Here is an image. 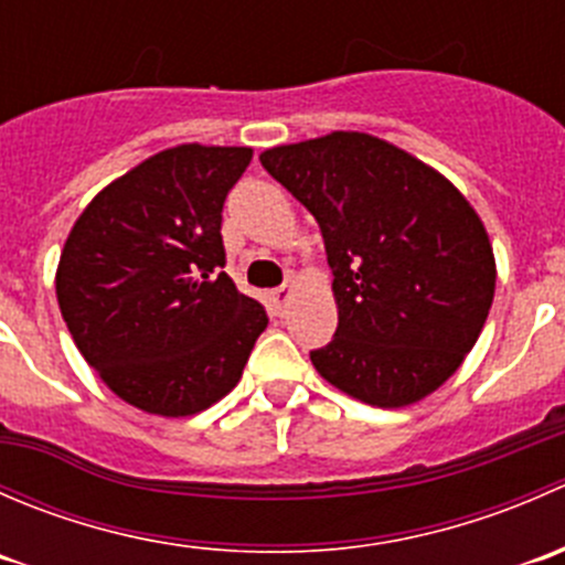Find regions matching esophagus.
I'll list each match as a JSON object with an SVG mask.
<instances>
[{
  "mask_svg": "<svg viewBox=\"0 0 565 565\" xmlns=\"http://www.w3.org/2000/svg\"><path fill=\"white\" fill-rule=\"evenodd\" d=\"M295 287H298V281H295V276H287V281H284L281 287L276 289V292H273V303H276V309L281 311V315H284V309H287L289 300H292Z\"/></svg>",
  "mask_w": 565,
  "mask_h": 565,
  "instance_id": "1",
  "label": "esophagus"
}]
</instances>
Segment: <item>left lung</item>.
I'll use <instances>...</instances> for the list:
<instances>
[{"mask_svg": "<svg viewBox=\"0 0 565 565\" xmlns=\"http://www.w3.org/2000/svg\"><path fill=\"white\" fill-rule=\"evenodd\" d=\"M259 161L315 215L333 270L339 328L311 352L319 377L372 407L435 393L476 347L498 281L472 204L361 130L270 147Z\"/></svg>", "mask_w": 565, "mask_h": 565, "instance_id": "left-lung-1", "label": "left lung"}]
</instances>
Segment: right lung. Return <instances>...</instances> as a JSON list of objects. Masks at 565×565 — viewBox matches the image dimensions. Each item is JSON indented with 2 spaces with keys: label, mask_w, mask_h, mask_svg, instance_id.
Segmentation results:
<instances>
[{
  "label": "right lung",
  "mask_w": 565,
  "mask_h": 565,
  "mask_svg": "<svg viewBox=\"0 0 565 565\" xmlns=\"http://www.w3.org/2000/svg\"><path fill=\"white\" fill-rule=\"evenodd\" d=\"M250 147L177 145L95 193L56 265L84 361L130 407L196 415L243 377L267 315L224 267L221 210Z\"/></svg>",
  "instance_id": "right-lung-1"
}]
</instances>
